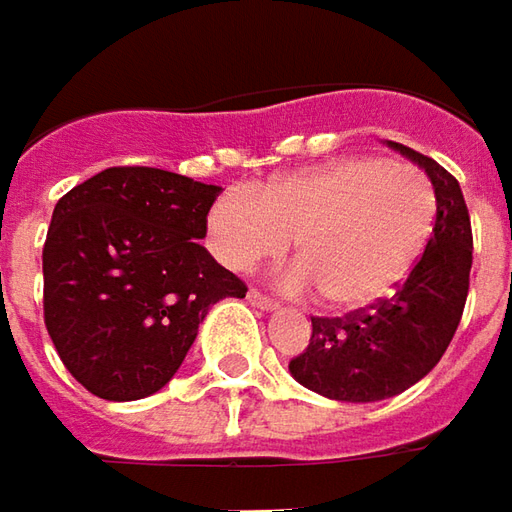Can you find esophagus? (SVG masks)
<instances>
[{
  "label": "esophagus",
  "instance_id": "1",
  "mask_svg": "<svg viewBox=\"0 0 512 512\" xmlns=\"http://www.w3.org/2000/svg\"><path fill=\"white\" fill-rule=\"evenodd\" d=\"M248 301L253 307H259V310H279V301H273L270 296H262L259 290H248Z\"/></svg>",
  "mask_w": 512,
  "mask_h": 512
}]
</instances>
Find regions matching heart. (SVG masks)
<instances>
[{"mask_svg": "<svg viewBox=\"0 0 512 512\" xmlns=\"http://www.w3.org/2000/svg\"><path fill=\"white\" fill-rule=\"evenodd\" d=\"M434 219L437 194L420 168L346 157L287 174L256 194H222L208 214V233L231 270L276 259L296 236L298 262L281 284L290 293L318 290L332 310H363L406 279Z\"/></svg>", "mask_w": 512, "mask_h": 512, "instance_id": "1", "label": "heart"}]
</instances>
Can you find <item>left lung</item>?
<instances>
[{
    "label": "left lung",
    "instance_id": "left-lung-1",
    "mask_svg": "<svg viewBox=\"0 0 512 512\" xmlns=\"http://www.w3.org/2000/svg\"><path fill=\"white\" fill-rule=\"evenodd\" d=\"M423 168L437 194V219L420 262L392 298L349 318H312L307 352L290 375L310 392L338 403H377L411 389L445 355L468 298L473 236L462 188L445 168L386 140Z\"/></svg>",
    "mask_w": 512,
    "mask_h": 512
}]
</instances>
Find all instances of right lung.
<instances>
[{"instance_id":"add662e5","label":"right lung","mask_w":512,"mask_h":512,"mask_svg":"<svg viewBox=\"0 0 512 512\" xmlns=\"http://www.w3.org/2000/svg\"><path fill=\"white\" fill-rule=\"evenodd\" d=\"M219 185L104 168L56 202L44 242V324L58 358L112 403L160 392L208 310L248 287L202 248Z\"/></svg>"}]
</instances>
